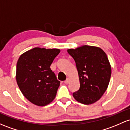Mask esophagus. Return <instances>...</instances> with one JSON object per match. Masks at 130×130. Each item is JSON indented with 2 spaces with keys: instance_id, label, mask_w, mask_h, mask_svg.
Wrapping results in <instances>:
<instances>
[{
  "instance_id": "obj_1",
  "label": "esophagus",
  "mask_w": 130,
  "mask_h": 130,
  "mask_svg": "<svg viewBox=\"0 0 130 130\" xmlns=\"http://www.w3.org/2000/svg\"><path fill=\"white\" fill-rule=\"evenodd\" d=\"M69 81H70V78H68L67 79H66V80H65V81H64V83H65V84H68V83H69Z\"/></svg>"
}]
</instances>
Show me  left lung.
Returning a JSON list of instances; mask_svg holds the SVG:
<instances>
[{"instance_id": "left-lung-1", "label": "left lung", "mask_w": 130, "mask_h": 130, "mask_svg": "<svg viewBox=\"0 0 130 130\" xmlns=\"http://www.w3.org/2000/svg\"><path fill=\"white\" fill-rule=\"evenodd\" d=\"M76 63L80 87L73 96L86 105L98 101L106 91L111 76V67L106 54L99 47L83 45L68 49Z\"/></svg>"}]
</instances>
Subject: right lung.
Here are the masks:
<instances>
[{
  "label": "right lung",
  "mask_w": 130,
  "mask_h": 130,
  "mask_svg": "<svg viewBox=\"0 0 130 130\" xmlns=\"http://www.w3.org/2000/svg\"><path fill=\"white\" fill-rule=\"evenodd\" d=\"M60 52L57 49L35 47L20 57L17 64V82L21 92L31 103L44 106L55 99L60 82L50 66Z\"/></svg>",
  "instance_id": "1"
}]
</instances>
